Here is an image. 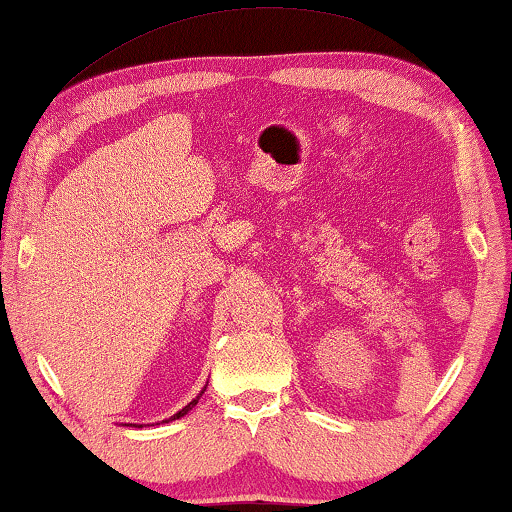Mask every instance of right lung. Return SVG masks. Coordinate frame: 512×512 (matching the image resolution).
I'll return each mask as SVG.
<instances>
[{"label": "right lung", "mask_w": 512, "mask_h": 512, "mask_svg": "<svg viewBox=\"0 0 512 512\" xmlns=\"http://www.w3.org/2000/svg\"><path fill=\"white\" fill-rule=\"evenodd\" d=\"M205 388H207V385H205ZM205 388L201 390V395H203V392H205ZM201 395H198L196 399H191V402H189L187 406H184V409H180V411H177V413H173V416H170V418H166V420H161V422H170V420H177V418L187 416V413H189L191 409H194V406L198 404V399H201ZM157 425H159V422H157ZM138 427H143V425H138Z\"/></svg>", "instance_id": "obj_1"}]
</instances>
